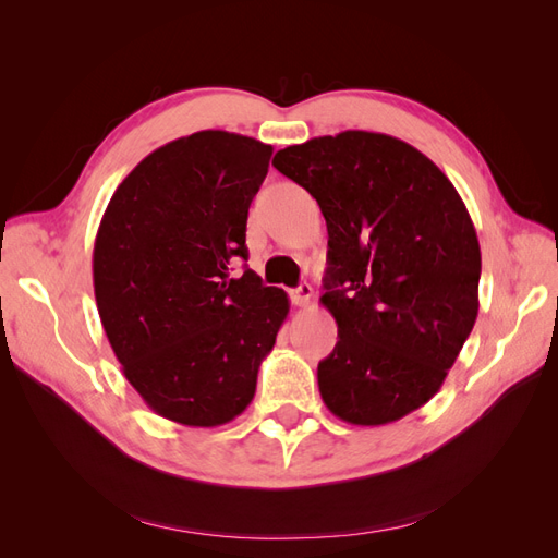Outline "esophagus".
<instances>
[{"label":"esophagus","instance_id":"1","mask_svg":"<svg viewBox=\"0 0 558 558\" xmlns=\"http://www.w3.org/2000/svg\"><path fill=\"white\" fill-rule=\"evenodd\" d=\"M312 295H314V291H312L310 283H300L298 289L291 291V300H293V305H298V307H307Z\"/></svg>","mask_w":558,"mask_h":558}]
</instances>
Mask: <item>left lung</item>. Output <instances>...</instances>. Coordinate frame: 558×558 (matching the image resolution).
I'll use <instances>...</instances> for the list:
<instances>
[{
  "instance_id": "8db88e82",
  "label": "left lung",
  "mask_w": 558,
  "mask_h": 558,
  "mask_svg": "<svg viewBox=\"0 0 558 558\" xmlns=\"http://www.w3.org/2000/svg\"><path fill=\"white\" fill-rule=\"evenodd\" d=\"M272 165L318 202L328 228L320 305L337 344L318 363L326 408L353 426L418 410L480 310L482 253L461 195L430 158L381 132L314 137Z\"/></svg>"
}]
</instances>
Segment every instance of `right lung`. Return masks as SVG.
Instances as JSON below:
<instances>
[{"label": "right lung", "instance_id": "1", "mask_svg": "<svg viewBox=\"0 0 558 558\" xmlns=\"http://www.w3.org/2000/svg\"><path fill=\"white\" fill-rule=\"evenodd\" d=\"M272 146L202 130L118 185L93 251L97 312L125 379L156 414L214 428L240 416L289 314L248 258L246 218Z\"/></svg>", "mask_w": 558, "mask_h": 558}]
</instances>
